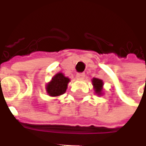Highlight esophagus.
Wrapping results in <instances>:
<instances>
[{
  "label": "esophagus",
  "instance_id": "1",
  "mask_svg": "<svg viewBox=\"0 0 146 146\" xmlns=\"http://www.w3.org/2000/svg\"><path fill=\"white\" fill-rule=\"evenodd\" d=\"M84 76H85V74H84V73H77V74H76V80H82L84 79Z\"/></svg>",
  "mask_w": 146,
  "mask_h": 146
}]
</instances>
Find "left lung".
Wrapping results in <instances>:
<instances>
[{"mask_svg": "<svg viewBox=\"0 0 146 146\" xmlns=\"http://www.w3.org/2000/svg\"><path fill=\"white\" fill-rule=\"evenodd\" d=\"M92 84H93V88L95 91V94L98 96H101L103 95V85H104V83L102 81V80L99 79V78H95L94 77L92 80Z\"/></svg>", "mask_w": 146, "mask_h": 146, "instance_id": "left-lung-1", "label": "left lung"}]
</instances>
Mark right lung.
<instances>
[{"instance_id": "add662e5", "label": "right lung", "mask_w": 146, "mask_h": 146, "mask_svg": "<svg viewBox=\"0 0 146 146\" xmlns=\"http://www.w3.org/2000/svg\"><path fill=\"white\" fill-rule=\"evenodd\" d=\"M70 79L69 77L65 76L63 73H56L52 78L51 81L46 84V92L51 97H58L63 95L66 92L68 84L70 83Z\"/></svg>"}]
</instances>
